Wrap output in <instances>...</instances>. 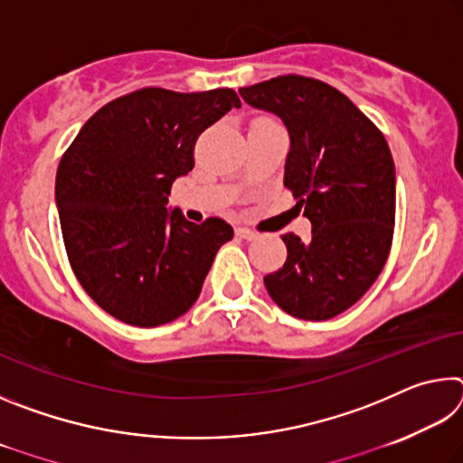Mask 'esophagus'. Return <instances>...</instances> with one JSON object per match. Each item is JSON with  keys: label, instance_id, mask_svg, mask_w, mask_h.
Segmentation results:
<instances>
[{"label": "esophagus", "instance_id": "obj_1", "mask_svg": "<svg viewBox=\"0 0 463 463\" xmlns=\"http://www.w3.org/2000/svg\"><path fill=\"white\" fill-rule=\"evenodd\" d=\"M237 237L245 239V241H253V239L257 237V232L250 231V229H245V226H239V229H237Z\"/></svg>", "mask_w": 463, "mask_h": 463}]
</instances>
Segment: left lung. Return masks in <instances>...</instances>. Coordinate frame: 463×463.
<instances>
[{"label": "left lung", "instance_id": "left-lung-1", "mask_svg": "<svg viewBox=\"0 0 463 463\" xmlns=\"http://www.w3.org/2000/svg\"><path fill=\"white\" fill-rule=\"evenodd\" d=\"M239 93L284 120V185L312 222L308 242L281 234L288 260L263 278L265 288L288 315L333 318L372 288L388 260L396 175L386 138L345 93L312 77L279 75Z\"/></svg>", "mask_w": 463, "mask_h": 463}]
</instances>
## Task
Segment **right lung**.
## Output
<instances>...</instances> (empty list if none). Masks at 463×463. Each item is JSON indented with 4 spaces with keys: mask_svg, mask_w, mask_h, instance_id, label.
I'll return each instance as SVG.
<instances>
[{
    "mask_svg": "<svg viewBox=\"0 0 463 463\" xmlns=\"http://www.w3.org/2000/svg\"><path fill=\"white\" fill-rule=\"evenodd\" d=\"M241 108L229 88L179 93L143 88L108 101L61 156L57 206L75 278L108 315L135 326L171 323L198 300L222 218L185 221L165 203L194 169L195 140Z\"/></svg>",
    "mask_w": 463,
    "mask_h": 463,
    "instance_id": "obj_1",
    "label": "right lung"
}]
</instances>
